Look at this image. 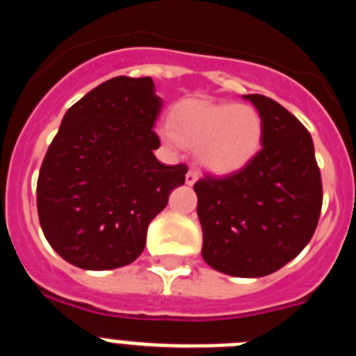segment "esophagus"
Instances as JSON below:
<instances>
[{"mask_svg":"<svg viewBox=\"0 0 356 356\" xmlns=\"http://www.w3.org/2000/svg\"><path fill=\"white\" fill-rule=\"evenodd\" d=\"M197 178H200V175H197L196 171H193V169H188L187 175H185V184L194 185L197 181Z\"/></svg>","mask_w":356,"mask_h":356,"instance_id":"obj_1","label":"esophagus"}]
</instances>
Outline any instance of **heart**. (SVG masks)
<instances>
[{
    "instance_id": "b5f03b06",
    "label": "heart",
    "mask_w": 356,
    "mask_h": 356,
    "mask_svg": "<svg viewBox=\"0 0 356 356\" xmlns=\"http://www.w3.org/2000/svg\"><path fill=\"white\" fill-rule=\"evenodd\" d=\"M169 147L196 149L203 168L216 175L242 169L260 151L264 119L244 103L185 102L171 114V127L160 128Z\"/></svg>"
}]
</instances>
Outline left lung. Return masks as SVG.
<instances>
[{
	"mask_svg": "<svg viewBox=\"0 0 356 356\" xmlns=\"http://www.w3.org/2000/svg\"><path fill=\"white\" fill-rule=\"evenodd\" d=\"M264 119L262 147L248 165L194 184L203 260L238 278L278 271L303 251L319 221L321 172L312 137L287 108L248 94Z\"/></svg>",
	"mask_w": 356,
	"mask_h": 356,
	"instance_id": "left-lung-1",
	"label": "left lung"
}]
</instances>
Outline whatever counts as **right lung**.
Masks as SVG:
<instances>
[{
  "mask_svg": "<svg viewBox=\"0 0 356 356\" xmlns=\"http://www.w3.org/2000/svg\"><path fill=\"white\" fill-rule=\"evenodd\" d=\"M160 110L149 76H115L65 112L37 181L40 228L65 262L106 271L144 251L147 226L187 172L153 155Z\"/></svg>",
  "mask_w": 356,
  "mask_h": 356,
  "instance_id": "add662e5",
  "label": "right lung"
}]
</instances>
